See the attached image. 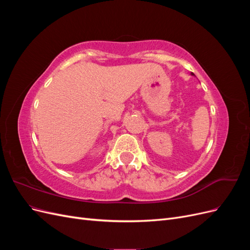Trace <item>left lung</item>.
Instances as JSON below:
<instances>
[{"mask_svg": "<svg viewBox=\"0 0 250 250\" xmlns=\"http://www.w3.org/2000/svg\"><path fill=\"white\" fill-rule=\"evenodd\" d=\"M191 75H192V76H195V75H194V74H193V73H191Z\"/></svg>", "mask_w": 250, "mask_h": 250, "instance_id": "left-lung-1", "label": "left lung"}]
</instances>
